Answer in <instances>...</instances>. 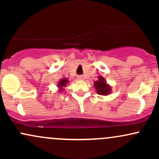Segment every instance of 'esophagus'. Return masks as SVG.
Masks as SVG:
<instances>
[{"instance_id": "obj_1", "label": "esophagus", "mask_w": 159, "mask_h": 159, "mask_svg": "<svg viewBox=\"0 0 159 159\" xmlns=\"http://www.w3.org/2000/svg\"><path fill=\"white\" fill-rule=\"evenodd\" d=\"M78 80H84V77L83 75H78Z\"/></svg>"}]
</instances>
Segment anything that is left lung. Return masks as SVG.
Masks as SVG:
<instances>
[{
    "label": "left lung",
    "mask_w": 159,
    "mask_h": 159,
    "mask_svg": "<svg viewBox=\"0 0 159 159\" xmlns=\"http://www.w3.org/2000/svg\"><path fill=\"white\" fill-rule=\"evenodd\" d=\"M93 87L96 88V93L98 95H102V96H107V95L111 93L112 91V87L110 84L107 83L105 81V78L102 77V75H99L98 77L97 81H94Z\"/></svg>",
    "instance_id": "1"
}]
</instances>
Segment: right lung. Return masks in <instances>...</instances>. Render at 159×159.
<instances>
[{"mask_svg":"<svg viewBox=\"0 0 159 159\" xmlns=\"http://www.w3.org/2000/svg\"><path fill=\"white\" fill-rule=\"evenodd\" d=\"M69 83V81L68 80V78H62V79L60 80L59 81L57 82V86L58 87V90L59 92L58 93H61L62 91H64V87H66V85Z\"/></svg>","mask_w":159,"mask_h":159,"instance_id":"1","label":"right lung"}]
</instances>
